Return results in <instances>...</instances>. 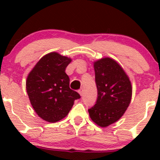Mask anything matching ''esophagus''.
Listing matches in <instances>:
<instances>
[{"instance_id": "esophagus-1", "label": "esophagus", "mask_w": 160, "mask_h": 160, "mask_svg": "<svg viewBox=\"0 0 160 160\" xmlns=\"http://www.w3.org/2000/svg\"><path fill=\"white\" fill-rule=\"evenodd\" d=\"M83 91H84V90H83V89H80V90H79V93H80V96H83Z\"/></svg>"}]
</instances>
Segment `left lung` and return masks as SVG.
<instances>
[{
    "label": "left lung",
    "instance_id": "8db88e82",
    "mask_svg": "<svg viewBox=\"0 0 160 160\" xmlns=\"http://www.w3.org/2000/svg\"><path fill=\"white\" fill-rule=\"evenodd\" d=\"M93 67L98 99L88 112L97 125L107 127L120 119L128 108L132 98V84L122 67L111 58L96 61Z\"/></svg>",
    "mask_w": 160,
    "mask_h": 160
}]
</instances>
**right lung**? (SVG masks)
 I'll return each instance as SVG.
<instances>
[{
    "label": "right lung",
    "mask_w": 160,
    "mask_h": 160,
    "mask_svg": "<svg viewBox=\"0 0 160 160\" xmlns=\"http://www.w3.org/2000/svg\"><path fill=\"white\" fill-rule=\"evenodd\" d=\"M71 59L50 52L40 59L27 77L26 90L36 114L49 122L60 121L68 114L75 100L80 98L70 88L65 70Z\"/></svg>",
    "instance_id": "right-lung-1"
}]
</instances>
